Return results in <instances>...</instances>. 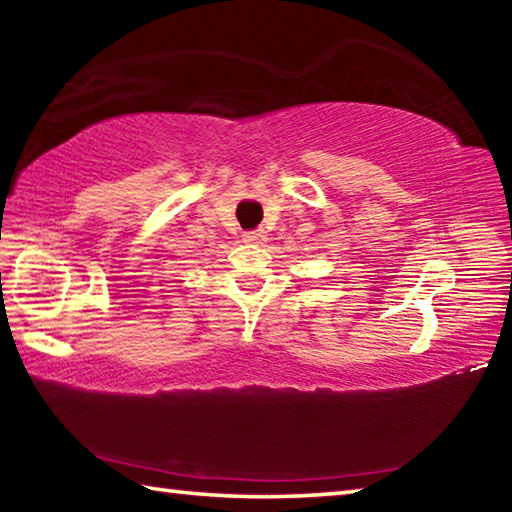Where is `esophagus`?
I'll return each mask as SVG.
<instances>
[{"label":"esophagus","instance_id":"esophagus-1","mask_svg":"<svg viewBox=\"0 0 512 512\" xmlns=\"http://www.w3.org/2000/svg\"><path fill=\"white\" fill-rule=\"evenodd\" d=\"M244 241H246V244H264V241H266V232H264V230H250V232H244Z\"/></svg>","mask_w":512,"mask_h":512}]
</instances>
